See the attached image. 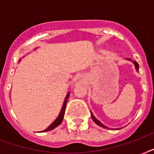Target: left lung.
I'll list each match as a JSON object with an SVG mask.
<instances>
[{"label": "left lung", "instance_id": "obj_1", "mask_svg": "<svg viewBox=\"0 0 154 154\" xmlns=\"http://www.w3.org/2000/svg\"><path fill=\"white\" fill-rule=\"evenodd\" d=\"M126 60H129V61H132V62H133V64H134V66H135V69H136V71H137V72H138L139 65H138V64H137V61H135V60H132L131 59H130V58H126ZM90 112H91L92 119H93V121H94V122H95V123H96L97 125H98L99 126L103 127V128H105V129H106V128H107V129H111V128H109V127L105 126V125H103L102 123H101V122H100V121H98V120L97 119L96 117H94V114L92 113L91 111H90ZM122 129V128H117V129Z\"/></svg>", "mask_w": 154, "mask_h": 154}]
</instances>
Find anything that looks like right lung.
<instances>
[{"label":"right lung","instance_id":"right-lung-1","mask_svg":"<svg viewBox=\"0 0 154 154\" xmlns=\"http://www.w3.org/2000/svg\"><path fill=\"white\" fill-rule=\"evenodd\" d=\"M24 57H25V56H24ZM20 60H21V59H20V60H19V62L20 61ZM69 94H70V92H68L67 94H66V96H65V101H64V103H63L62 107H61V109H60V113H59V115H58V117L56 118L55 121H54V122H53V123H52V124L50 125H49V126L46 129L42 130V131H41V133L50 131V130H52V129H55L56 127H57L58 125H60V123L62 122L63 118H64V115H65V106H66V104H67V101H68V98H69Z\"/></svg>","mask_w":154,"mask_h":154}]
</instances>
